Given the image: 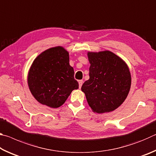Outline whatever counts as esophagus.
<instances>
[{
	"label": "esophagus",
	"instance_id": "1",
	"mask_svg": "<svg viewBox=\"0 0 156 156\" xmlns=\"http://www.w3.org/2000/svg\"><path fill=\"white\" fill-rule=\"evenodd\" d=\"M78 83H79V88H81V87H82V84H83V80H79L78 81Z\"/></svg>",
	"mask_w": 156,
	"mask_h": 156
}]
</instances>
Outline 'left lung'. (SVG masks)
<instances>
[{"label":"left lung","mask_w":156,"mask_h":156,"mask_svg":"<svg viewBox=\"0 0 156 156\" xmlns=\"http://www.w3.org/2000/svg\"><path fill=\"white\" fill-rule=\"evenodd\" d=\"M89 79L81 89L94 112L102 113L122 105L131 87L129 68L120 58L109 51L88 53Z\"/></svg>","instance_id":"1"}]
</instances>
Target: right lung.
I'll use <instances>...</instances> for the list:
<instances>
[{
    "mask_svg": "<svg viewBox=\"0 0 156 156\" xmlns=\"http://www.w3.org/2000/svg\"><path fill=\"white\" fill-rule=\"evenodd\" d=\"M68 52L62 47L49 49L34 60L28 84L34 98L43 105L57 108L64 104L73 89L78 88Z\"/></svg>",
    "mask_w": 156,
    "mask_h": 156,
    "instance_id": "obj_1",
    "label": "right lung"
}]
</instances>
